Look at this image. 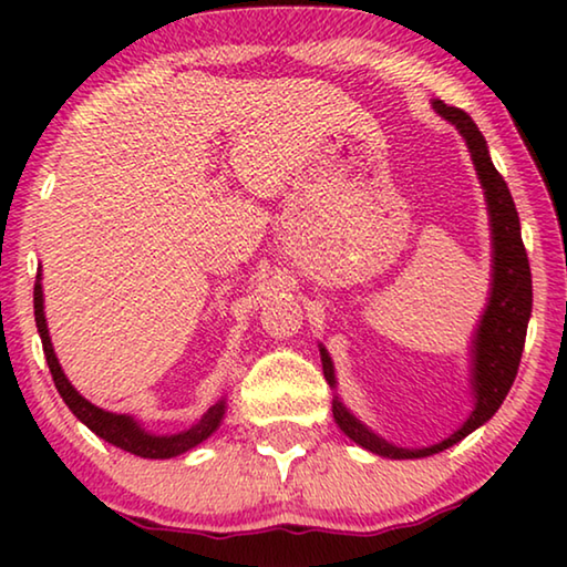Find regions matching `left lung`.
<instances>
[{
	"instance_id": "left-lung-1",
	"label": "left lung",
	"mask_w": 567,
	"mask_h": 567,
	"mask_svg": "<svg viewBox=\"0 0 567 567\" xmlns=\"http://www.w3.org/2000/svg\"><path fill=\"white\" fill-rule=\"evenodd\" d=\"M433 110L450 124H455V130L463 134L470 157H473L477 179L485 189V205L487 215H491L493 235V282L485 312L480 315L477 330L473 334V342H470V392H473V412H470L467 420L453 435H447L445 440L427 447H400L390 443V440L380 437L378 433H372L334 395L332 417L342 433L360 447L390 460H415L443 453V450L457 445L460 440L475 433L480 425H485L495 415L515 382L517 364H520L525 348L527 320H530L533 312V280L520 235V217H517L511 189H507L501 172L493 165L483 132L477 130V124L470 120L467 112L447 107L443 100H433ZM320 360L324 380L330 382V388H338L334 364L330 352L324 350V344H320Z\"/></svg>"
}]
</instances>
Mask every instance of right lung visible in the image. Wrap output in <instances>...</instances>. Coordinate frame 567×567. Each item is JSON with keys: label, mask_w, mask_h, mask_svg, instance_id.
<instances>
[{"label": "right lung", "mask_w": 567, "mask_h": 567, "mask_svg": "<svg viewBox=\"0 0 567 567\" xmlns=\"http://www.w3.org/2000/svg\"><path fill=\"white\" fill-rule=\"evenodd\" d=\"M34 322H37V332H40L42 338L44 358H47V364H50L52 380L56 390H60L62 400L66 402V408H70L74 412V417L84 422L94 435L102 437L104 443H110L120 450H127V453L140 455V457L167 460V457H177L182 453H187V450L197 447L199 443H205V440L213 435L219 425H223L225 410H227L225 398L215 402V405L195 422V425L175 435L150 433V430L142 427V422L134 420L132 415H117V412L102 410L97 405H92L87 398H82L80 392L74 390L72 382L66 380L62 364L56 360L54 348H52L50 330H47V318H44L42 272H37V282H34Z\"/></svg>", "instance_id": "add662e5"}]
</instances>
